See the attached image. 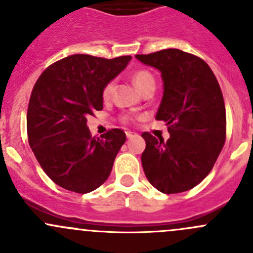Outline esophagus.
I'll use <instances>...</instances> for the list:
<instances>
[{
  "label": "esophagus",
  "instance_id": "obj_1",
  "mask_svg": "<svg viewBox=\"0 0 253 253\" xmlns=\"http://www.w3.org/2000/svg\"><path fill=\"white\" fill-rule=\"evenodd\" d=\"M137 136V133H134V132H129V131H127L126 132V137L128 139H131V138H133V137H136Z\"/></svg>",
  "mask_w": 253,
  "mask_h": 253
}]
</instances>
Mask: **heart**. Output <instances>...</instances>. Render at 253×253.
Instances as JSON below:
<instances>
[{
    "label": "heart",
    "mask_w": 253,
    "mask_h": 253,
    "mask_svg": "<svg viewBox=\"0 0 253 253\" xmlns=\"http://www.w3.org/2000/svg\"><path fill=\"white\" fill-rule=\"evenodd\" d=\"M132 82H133L134 85L142 91V93H145L149 89H155V78L149 71L147 70H138L132 75ZM115 88V82L110 81L104 85L103 91H101V95H103V99L108 100V99L111 98L112 91H114ZM124 121L129 122L132 121V117L125 116Z\"/></svg>",
    "instance_id": "heart-1"
}]
</instances>
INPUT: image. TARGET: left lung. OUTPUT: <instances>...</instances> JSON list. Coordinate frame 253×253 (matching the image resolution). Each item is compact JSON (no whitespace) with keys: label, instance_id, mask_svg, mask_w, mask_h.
<instances>
[{"label":"left lung","instance_id":"left-lung-1","mask_svg":"<svg viewBox=\"0 0 253 253\" xmlns=\"http://www.w3.org/2000/svg\"><path fill=\"white\" fill-rule=\"evenodd\" d=\"M136 57L162 72L164 95L155 119L164 121L170 133L164 142L143 132V170L160 192H185L211 172L225 143L220 85L211 67L192 53L165 48Z\"/></svg>","mask_w":253,"mask_h":253}]
</instances>
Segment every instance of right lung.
<instances>
[{
    "label": "right lung",
    "instance_id": "obj_1",
    "mask_svg": "<svg viewBox=\"0 0 253 253\" xmlns=\"http://www.w3.org/2000/svg\"><path fill=\"white\" fill-rule=\"evenodd\" d=\"M131 56L71 55L50 65L33 88L27 112L30 148L48 177L65 190L88 193L103 185L126 141L122 129L91 137L86 117L103 109L104 85Z\"/></svg>",
    "mask_w": 253,
    "mask_h": 253
}]
</instances>
